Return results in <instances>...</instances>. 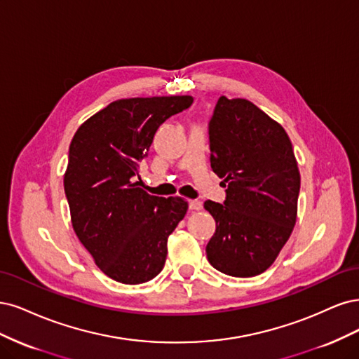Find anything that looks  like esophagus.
I'll list each match as a JSON object with an SVG mask.
<instances>
[{
  "label": "esophagus",
  "instance_id": "obj_1",
  "mask_svg": "<svg viewBox=\"0 0 359 359\" xmlns=\"http://www.w3.org/2000/svg\"><path fill=\"white\" fill-rule=\"evenodd\" d=\"M189 209L191 210H201L203 209V203L198 200H191L189 201Z\"/></svg>",
  "mask_w": 359,
  "mask_h": 359
}]
</instances>
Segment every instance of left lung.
I'll return each instance as SVG.
<instances>
[{
	"instance_id": "8db88e82",
	"label": "left lung",
	"mask_w": 359,
	"mask_h": 359,
	"mask_svg": "<svg viewBox=\"0 0 359 359\" xmlns=\"http://www.w3.org/2000/svg\"><path fill=\"white\" fill-rule=\"evenodd\" d=\"M209 142L226 198L204 203L216 221L207 259L228 276H258L276 261L297 221L299 171L292 143L255 104L226 97L217 100Z\"/></svg>"
}]
</instances>
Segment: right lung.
I'll return each instance as SVG.
<instances>
[{
	"label": "right lung",
	"instance_id": "add662e5",
	"mask_svg": "<svg viewBox=\"0 0 359 359\" xmlns=\"http://www.w3.org/2000/svg\"><path fill=\"white\" fill-rule=\"evenodd\" d=\"M192 101L191 95L113 101L73 137L64 175L72 224L113 280L144 283L164 269L168 236L187 215L188 201L149 195L134 180L159 125Z\"/></svg>",
	"mask_w": 359,
	"mask_h": 359
}]
</instances>
